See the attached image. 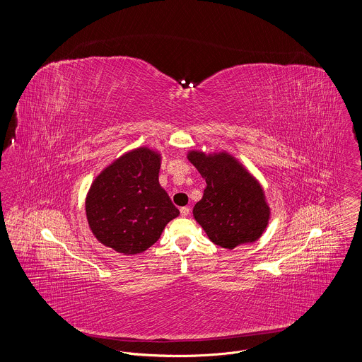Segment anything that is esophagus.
Wrapping results in <instances>:
<instances>
[{
	"mask_svg": "<svg viewBox=\"0 0 362 362\" xmlns=\"http://www.w3.org/2000/svg\"><path fill=\"white\" fill-rule=\"evenodd\" d=\"M189 214V209L187 206L180 207V216L182 217H187Z\"/></svg>",
	"mask_w": 362,
	"mask_h": 362,
	"instance_id": "34e87169",
	"label": "esophagus"
}]
</instances>
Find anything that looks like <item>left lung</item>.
<instances>
[{
    "mask_svg": "<svg viewBox=\"0 0 362 362\" xmlns=\"http://www.w3.org/2000/svg\"><path fill=\"white\" fill-rule=\"evenodd\" d=\"M187 158L206 182L192 216L207 238L228 250L258 240L272 216L258 179L225 151L205 153L194 149Z\"/></svg>",
    "mask_w": 362,
    "mask_h": 362,
    "instance_id": "8db88e82",
    "label": "left lung"
}]
</instances>
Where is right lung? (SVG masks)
Returning a JSON list of instances; mask_svg holds the SVG:
<instances>
[{
  "label": "right lung",
  "mask_w": 362,
  "mask_h": 362,
  "mask_svg": "<svg viewBox=\"0 0 362 362\" xmlns=\"http://www.w3.org/2000/svg\"><path fill=\"white\" fill-rule=\"evenodd\" d=\"M161 153L139 146L115 158L86 192V221L105 247L137 255L160 239L180 213L158 183Z\"/></svg>",
  "instance_id": "obj_1"
}]
</instances>
